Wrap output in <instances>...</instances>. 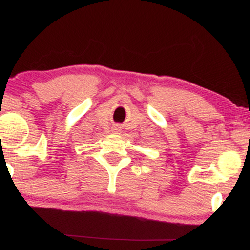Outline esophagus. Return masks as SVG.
I'll list each match as a JSON object with an SVG mask.
<instances>
[{
	"label": "esophagus",
	"instance_id": "esophagus-1",
	"mask_svg": "<svg viewBox=\"0 0 250 250\" xmlns=\"http://www.w3.org/2000/svg\"><path fill=\"white\" fill-rule=\"evenodd\" d=\"M114 130H115V131H120V127H119V125H116V127H115V129H114Z\"/></svg>",
	"mask_w": 250,
	"mask_h": 250
}]
</instances>
